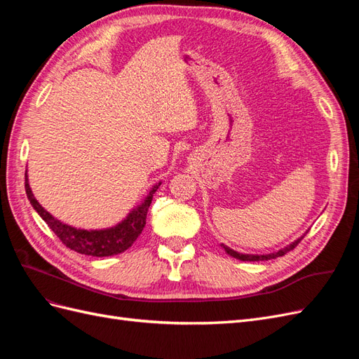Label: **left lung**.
Here are the masks:
<instances>
[{
  "label": "left lung",
  "mask_w": 359,
  "mask_h": 359,
  "mask_svg": "<svg viewBox=\"0 0 359 359\" xmlns=\"http://www.w3.org/2000/svg\"><path fill=\"white\" fill-rule=\"evenodd\" d=\"M304 236H301V238H298L297 241H293L292 244H289L287 247H285L283 250H278V252H276V253H271V255H243V253H238V252H235V250H232V248H229V247H226V245H223V248H224V252L227 253V255H231L232 257H235V259H240V260H247V262H256V260H269V259H276V257H280V256H285L287 252H290V250H293L295 248L299 243H301V240H302Z\"/></svg>",
  "instance_id": "1"
}]
</instances>
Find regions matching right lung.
Returning a JSON list of instances; mask_svg holds the SVG:
<instances>
[{"label":"right lung","mask_w":359,"mask_h":359,"mask_svg":"<svg viewBox=\"0 0 359 359\" xmlns=\"http://www.w3.org/2000/svg\"><path fill=\"white\" fill-rule=\"evenodd\" d=\"M160 184L161 182H157L156 186L151 189L144 202L136 206V208L127 215V219H124L121 223L109 227V229L85 231L76 229V227H72L57 220L55 217H52L45 208H43L34 198V194H32L25 173V191L28 201L32 205V208H34L41 219L46 222L52 232L55 233L60 238V241L70 250H74V252H78L81 255H88L95 257L119 255L133 245V243L137 240V236L144 231L148 208L151 205V201H153V194L157 191Z\"/></svg>","instance_id":"add662e5"}]
</instances>
